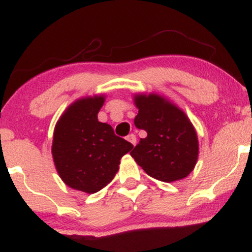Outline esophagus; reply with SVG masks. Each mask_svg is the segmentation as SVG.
I'll list each match as a JSON object with an SVG mask.
<instances>
[{
	"label": "esophagus",
	"mask_w": 252,
	"mask_h": 252,
	"mask_svg": "<svg viewBox=\"0 0 252 252\" xmlns=\"http://www.w3.org/2000/svg\"><path fill=\"white\" fill-rule=\"evenodd\" d=\"M126 140H128L129 142L132 144V146H135V144H136V136L134 134H130V135L126 136Z\"/></svg>",
	"instance_id": "esophagus-1"
}]
</instances>
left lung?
<instances>
[{
	"label": "left lung",
	"mask_w": 252,
	"mask_h": 252,
	"mask_svg": "<svg viewBox=\"0 0 252 252\" xmlns=\"http://www.w3.org/2000/svg\"><path fill=\"white\" fill-rule=\"evenodd\" d=\"M135 126L146 130L130 153L147 174L164 182L186 178L194 169L199 144L194 126L182 110L158 94H136Z\"/></svg>",
	"instance_id": "obj_1"
}]
</instances>
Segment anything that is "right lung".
Segmentation results:
<instances>
[{
	"label": "right lung",
	"mask_w": 252,
	"mask_h": 252,
	"mask_svg": "<svg viewBox=\"0 0 252 252\" xmlns=\"http://www.w3.org/2000/svg\"><path fill=\"white\" fill-rule=\"evenodd\" d=\"M104 96L85 97L71 104L58 121L52 155L62 180L73 189L96 193L116 175L120 160L132 144L98 121Z\"/></svg>",
	"instance_id": "1"
}]
</instances>
